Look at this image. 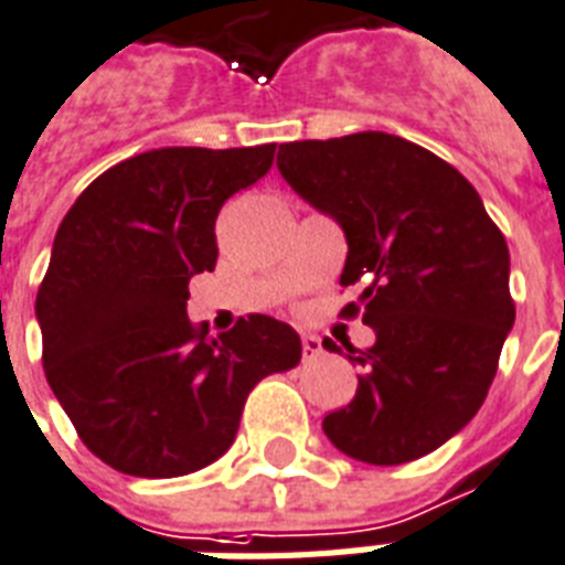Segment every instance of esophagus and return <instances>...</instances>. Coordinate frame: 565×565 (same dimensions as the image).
I'll list each match as a JSON object with an SVG mask.
<instances>
[{
    "label": "esophagus",
    "instance_id": "obj_1",
    "mask_svg": "<svg viewBox=\"0 0 565 565\" xmlns=\"http://www.w3.org/2000/svg\"><path fill=\"white\" fill-rule=\"evenodd\" d=\"M301 352H305V361H317L322 354V340L317 334H301Z\"/></svg>",
    "mask_w": 565,
    "mask_h": 565
}]
</instances>
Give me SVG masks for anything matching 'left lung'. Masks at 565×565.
I'll return each instance as SVG.
<instances>
[{
  "label": "left lung",
  "instance_id": "1",
  "mask_svg": "<svg viewBox=\"0 0 565 565\" xmlns=\"http://www.w3.org/2000/svg\"><path fill=\"white\" fill-rule=\"evenodd\" d=\"M296 193L334 216L349 239L340 284L363 281L343 317L375 345L345 343L363 366L358 393L322 430L372 466L411 463L469 425L490 393L516 305L510 252L478 190L428 149L384 135L296 140L278 149ZM340 352L334 340H322Z\"/></svg>",
  "mask_w": 565,
  "mask_h": 565
}]
</instances>
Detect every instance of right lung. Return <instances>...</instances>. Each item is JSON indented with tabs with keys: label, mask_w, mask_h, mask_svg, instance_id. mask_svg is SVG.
<instances>
[{
	"label": "right lung",
	"mask_w": 565,
	"mask_h": 565,
	"mask_svg": "<svg viewBox=\"0 0 565 565\" xmlns=\"http://www.w3.org/2000/svg\"><path fill=\"white\" fill-rule=\"evenodd\" d=\"M275 143L172 146L110 167L66 211L38 290L43 370L78 437L135 478H179L237 437L260 377L301 340L252 313L216 340L188 319V284L216 266L225 199L264 179Z\"/></svg>",
	"instance_id": "obj_1"
}]
</instances>
